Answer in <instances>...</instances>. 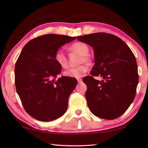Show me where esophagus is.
Returning <instances> with one entry per match:
<instances>
[{"label": "esophagus", "instance_id": "esophagus-1", "mask_svg": "<svg viewBox=\"0 0 148 148\" xmlns=\"http://www.w3.org/2000/svg\"><path fill=\"white\" fill-rule=\"evenodd\" d=\"M77 83H80L81 81H82V79H81V78H77Z\"/></svg>", "mask_w": 148, "mask_h": 148}]
</instances>
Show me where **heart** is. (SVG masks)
<instances>
[{
	"mask_svg": "<svg viewBox=\"0 0 148 148\" xmlns=\"http://www.w3.org/2000/svg\"><path fill=\"white\" fill-rule=\"evenodd\" d=\"M71 51L81 55L79 60V64H83L76 67L71 68L68 69L64 72V76L73 77L79 78L84 76V74L88 71V66L85 62H90V58L87 55L89 51L88 47L83 42H74L69 47ZM55 60L58 65L60 66L63 69L68 67V60L65 53L62 49H58L56 51L55 54ZM84 64H83V63Z\"/></svg>",
	"mask_w": 148,
	"mask_h": 148,
	"instance_id": "obj_1",
	"label": "heart"
}]
</instances>
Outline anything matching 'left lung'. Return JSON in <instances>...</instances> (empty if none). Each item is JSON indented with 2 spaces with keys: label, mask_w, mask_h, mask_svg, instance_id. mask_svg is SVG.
Instances as JSON below:
<instances>
[{
  "label": "left lung",
  "mask_w": 148,
  "mask_h": 148,
  "mask_svg": "<svg viewBox=\"0 0 148 148\" xmlns=\"http://www.w3.org/2000/svg\"><path fill=\"white\" fill-rule=\"evenodd\" d=\"M93 48L95 65L91 76L83 78L85 97L93 114L100 118L114 119L121 116L132 103L139 82L134 53L118 37L104 32L77 37ZM95 77H102L101 81Z\"/></svg>",
  "instance_id": "8db88e82"
}]
</instances>
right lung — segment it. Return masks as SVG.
<instances>
[{
    "instance_id": "obj_1",
    "label": "right lung",
    "mask_w": 148,
    "mask_h": 148,
    "mask_svg": "<svg viewBox=\"0 0 148 148\" xmlns=\"http://www.w3.org/2000/svg\"><path fill=\"white\" fill-rule=\"evenodd\" d=\"M76 38L57 34L36 37L23 47L16 62V92L26 112L37 120H54L67 109L69 97L77 80L67 76L56 80L62 67L56 62L55 54Z\"/></svg>"
}]
</instances>
